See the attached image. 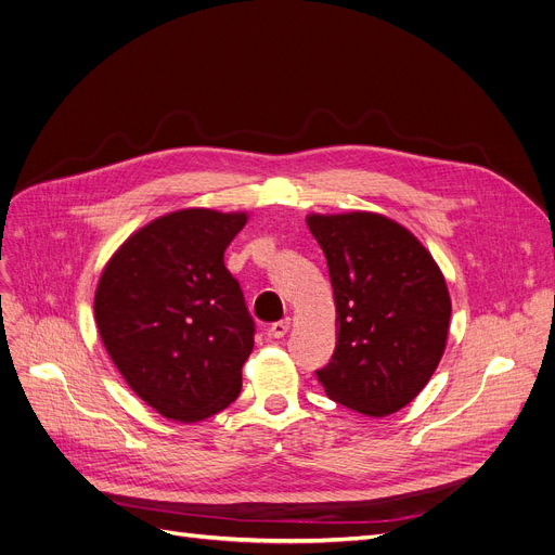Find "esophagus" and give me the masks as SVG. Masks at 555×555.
I'll return each mask as SVG.
<instances>
[{
	"instance_id": "esophagus-1",
	"label": "esophagus",
	"mask_w": 555,
	"mask_h": 555,
	"mask_svg": "<svg viewBox=\"0 0 555 555\" xmlns=\"http://www.w3.org/2000/svg\"><path fill=\"white\" fill-rule=\"evenodd\" d=\"M287 331H291V320H281V322H274L270 326V335L272 337H283Z\"/></svg>"
}]
</instances>
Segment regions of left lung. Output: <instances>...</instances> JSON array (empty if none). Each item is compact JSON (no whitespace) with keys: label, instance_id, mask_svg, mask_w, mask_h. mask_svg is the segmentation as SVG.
Instances as JSON below:
<instances>
[{"label":"left lung","instance_id":"obj_1","mask_svg":"<svg viewBox=\"0 0 555 555\" xmlns=\"http://www.w3.org/2000/svg\"><path fill=\"white\" fill-rule=\"evenodd\" d=\"M328 264L337 312L328 399L370 417L411 403L447 347L451 299L438 262L401 224L376 212L308 215Z\"/></svg>","mask_w":555,"mask_h":555}]
</instances>
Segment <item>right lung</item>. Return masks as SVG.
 <instances>
[{
	"mask_svg": "<svg viewBox=\"0 0 555 555\" xmlns=\"http://www.w3.org/2000/svg\"><path fill=\"white\" fill-rule=\"evenodd\" d=\"M245 212L185 208L135 231L106 262L94 322L129 388L175 422L233 403L254 349V320L224 251Z\"/></svg>",
	"mask_w": 555,
	"mask_h": 555,
	"instance_id": "obj_1",
	"label": "right lung"
}]
</instances>
